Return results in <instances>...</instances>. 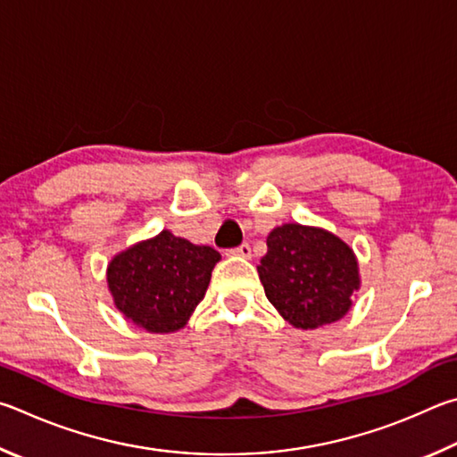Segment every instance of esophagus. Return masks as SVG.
Here are the masks:
<instances>
[{"label": "esophagus", "instance_id": "esophagus-1", "mask_svg": "<svg viewBox=\"0 0 457 457\" xmlns=\"http://www.w3.org/2000/svg\"><path fill=\"white\" fill-rule=\"evenodd\" d=\"M228 254H235V257H243V259H249L251 257V245L249 243H243L238 245L237 249H230Z\"/></svg>", "mask_w": 457, "mask_h": 457}]
</instances>
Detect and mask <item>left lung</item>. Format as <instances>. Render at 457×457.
Instances as JSON below:
<instances>
[{"label":"left lung","instance_id":"8db88e82","mask_svg":"<svg viewBox=\"0 0 457 457\" xmlns=\"http://www.w3.org/2000/svg\"><path fill=\"white\" fill-rule=\"evenodd\" d=\"M257 270L267 299L297 329H317L345 317L361 283L347 243L297 222L270 230Z\"/></svg>","mask_w":457,"mask_h":457}]
</instances>
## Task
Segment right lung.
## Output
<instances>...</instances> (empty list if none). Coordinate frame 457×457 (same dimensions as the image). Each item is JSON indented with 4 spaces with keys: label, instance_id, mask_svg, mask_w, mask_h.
Returning a JSON list of instances; mask_svg holds the SVG:
<instances>
[{
    "label": "right lung",
    "instance_id": "add662e5",
    "mask_svg": "<svg viewBox=\"0 0 457 457\" xmlns=\"http://www.w3.org/2000/svg\"><path fill=\"white\" fill-rule=\"evenodd\" d=\"M220 261L212 246L192 245L162 230L110 261L106 281L116 309L150 333L182 329Z\"/></svg>",
    "mask_w": 457,
    "mask_h": 457
}]
</instances>
